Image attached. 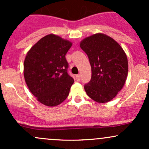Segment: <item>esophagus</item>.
Instances as JSON below:
<instances>
[{
    "label": "esophagus",
    "instance_id": "1",
    "mask_svg": "<svg viewBox=\"0 0 149 149\" xmlns=\"http://www.w3.org/2000/svg\"><path fill=\"white\" fill-rule=\"evenodd\" d=\"M76 80L77 81H80V74H78L76 76Z\"/></svg>",
    "mask_w": 149,
    "mask_h": 149
}]
</instances>
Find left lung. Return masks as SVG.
I'll use <instances>...</instances> for the list:
<instances>
[{"label": "left lung", "mask_w": 149, "mask_h": 149, "mask_svg": "<svg viewBox=\"0 0 149 149\" xmlns=\"http://www.w3.org/2000/svg\"><path fill=\"white\" fill-rule=\"evenodd\" d=\"M92 69L91 80L84 85L87 95L99 103L112 100L125 83L127 58L121 46L112 38L96 33L80 42Z\"/></svg>", "instance_id": "8db88e82"}]
</instances>
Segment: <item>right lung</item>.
I'll return each instance as SVG.
<instances>
[{
  "label": "right lung",
  "mask_w": 149,
  "mask_h": 149,
  "mask_svg": "<svg viewBox=\"0 0 149 149\" xmlns=\"http://www.w3.org/2000/svg\"><path fill=\"white\" fill-rule=\"evenodd\" d=\"M72 45L61 37L49 34L27 52L24 76L29 89L40 103L55 107L66 100L73 78L68 73L66 54Z\"/></svg>",
  "instance_id": "right-lung-1"
}]
</instances>
